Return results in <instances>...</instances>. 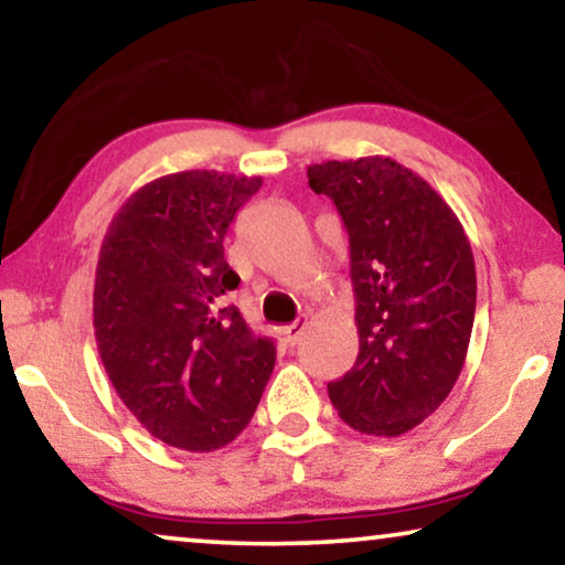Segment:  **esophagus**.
Returning <instances> with one entry per match:
<instances>
[{
	"instance_id": "1",
	"label": "esophagus",
	"mask_w": 565,
	"mask_h": 565,
	"mask_svg": "<svg viewBox=\"0 0 565 565\" xmlns=\"http://www.w3.org/2000/svg\"><path fill=\"white\" fill-rule=\"evenodd\" d=\"M303 329H306V319H298V321H292L290 327H285V329H282V337H285V342H288V344H296L298 339H300V334H303Z\"/></svg>"
}]
</instances>
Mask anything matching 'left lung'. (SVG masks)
Instances as JSON below:
<instances>
[{"label": "left lung", "instance_id": "obj_1", "mask_svg": "<svg viewBox=\"0 0 565 565\" xmlns=\"http://www.w3.org/2000/svg\"><path fill=\"white\" fill-rule=\"evenodd\" d=\"M308 184L331 198L350 234L360 352L329 383L362 435L398 437L447 398L476 316V262L452 207L388 157L323 161Z\"/></svg>", "mask_w": 565, "mask_h": 565}]
</instances>
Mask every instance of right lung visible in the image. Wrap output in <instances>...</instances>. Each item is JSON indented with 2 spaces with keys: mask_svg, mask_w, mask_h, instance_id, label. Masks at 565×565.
<instances>
[{
  "mask_svg": "<svg viewBox=\"0 0 565 565\" xmlns=\"http://www.w3.org/2000/svg\"><path fill=\"white\" fill-rule=\"evenodd\" d=\"M262 177L177 172L126 200L95 277L97 350L130 414L161 443L211 452L242 435L275 367V342L223 296L238 275L223 238Z\"/></svg>",
  "mask_w": 565,
  "mask_h": 565,
  "instance_id": "obj_1",
  "label": "right lung"
}]
</instances>
